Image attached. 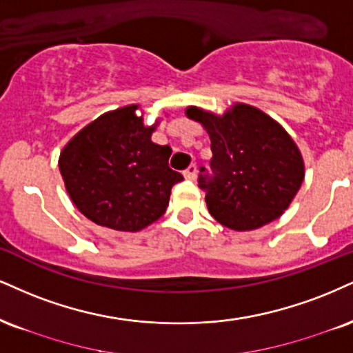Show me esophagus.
<instances>
[{"label":"esophagus","mask_w":353,"mask_h":353,"mask_svg":"<svg viewBox=\"0 0 353 353\" xmlns=\"http://www.w3.org/2000/svg\"><path fill=\"white\" fill-rule=\"evenodd\" d=\"M195 174H197V165L195 164H190L188 169L184 171V177L185 179H195Z\"/></svg>","instance_id":"obj_1"}]
</instances>
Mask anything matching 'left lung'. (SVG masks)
<instances>
[{"label": "left lung", "instance_id": "obj_1", "mask_svg": "<svg viewBox=\"0 0 353 353\" xmlns=\"http://www.w3.org/2000/svg\"><path fill=\"white\" fill-rule=\"evenodd\" d=\"M185 114L210 136V174L201 168L210 215L232 230L246 232L273 222L290 207L304 181L303 156L273 118L236 103L222 117L197 107Z\"/></svg>", "mask_w": 353, "mask_h": 353}]
</instances>
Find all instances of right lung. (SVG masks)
<instances>
[{"instance_id": "right-lung-1", "label": "right lung", "mask_w": 353, "mask_h": 353, "mask_svg": "<svg viewBox=\"0 0 353 353\" xmlns=\"http://www.w3.org/2000/svg\"><path fill=\"white\" fill-rule=\"evenodd\" d=\"M138 105L103 113L65 144L59 169L72 202L88 220L120 232H139L168 209L182 174L168 161L172 150L151 141Z\"/></svg>"}]
</instances>
